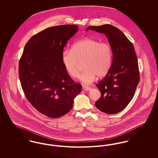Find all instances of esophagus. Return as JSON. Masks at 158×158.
I'll return each mask as SVG.
<instances>
[{"mask_svg":"<svg viewBox=\"0 0 158 158\" xmlns=\"http://www.w3.org/2000/svg\"><path fill=\"white\" fill-rule=\"evenodd\" d=\"M82 89L83 90H86V91H88V90H89L90 89V87H89V86H86V85H82Z\"/></svg>","mask_w":158,"mask_h":158,"instance_id":"34e87169","label":"esophagus"}]
</instances>
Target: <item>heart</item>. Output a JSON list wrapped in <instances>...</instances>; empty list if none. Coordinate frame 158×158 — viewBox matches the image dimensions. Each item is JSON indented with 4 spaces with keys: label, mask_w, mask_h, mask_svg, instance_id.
Returning <instances> with one entry per match:
<instances>
[{
    "label": "heart",
    "mask_w": 158,
    "mask_h": 158,
    "mask_svg": "<svg viewBox=\"0 0 158 158\" xmlns=\"http://www.w3.org/2000/svg\"><path fill=\"white\" fill-rule=\"evenodd\" d=\"M83 60L84 69L79 79L88 84L97 76L103 77L110 71L113 61L112 47L108 43L86 38L76 41L72 49H66L62 53L63 64L68 74L73 77H77L79 61Z\"/></svg>",
    "instance_id": "1"
}]
</instances>
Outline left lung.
I'll return each mask as SVG.
<instances>
[{"instance_id":"1","label":"left lung","mask_w":158,"mask_h":158,"mask_svg":"<svg viewBox=\"0 0 158 158\" xmlns=\"http://www.w3.org/2000/svg\"><path fill=\"white\" fill-rule=\"evenodd\" d=\"M89 30L105 34L113 49L111 69L105 77L96 85L101 96L95 105L103 113H119L133 98L140 81L134 46L121 31L111 25L90 26L86 29Z\"/></svg>"}]
</instances>
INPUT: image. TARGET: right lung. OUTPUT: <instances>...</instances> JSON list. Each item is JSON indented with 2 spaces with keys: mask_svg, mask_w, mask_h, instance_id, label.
I'll use <instances>...</instances> for the list:
<instances>
[{
  "mask_svg": "<svg viewBox=\"0 0 158 158\" xmlns=\"http://www.w3.org/2000/svg\"><path fill=\"white\" fill-rule=\"evenodd\" d=\"M77 30V25H63L38 32L27 43L19 60V77L26 98L50 118L69 113L81 90L61 60L64 46Z\"/></svg>",
  "mask_w": 158,
  "mask_h": 158,
  "instance_id": "right-lung-1",
  "label": "right lung"
}]
</instances>
